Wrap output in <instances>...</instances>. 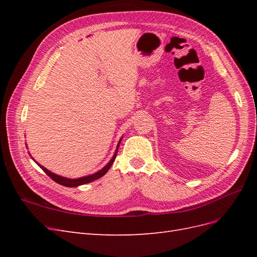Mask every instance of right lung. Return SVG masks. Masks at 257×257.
<instances>
[{"label": "right lung", "instance_id": "right-lung-1", "mask_svg": "<svg viewBox=\"0 0 257 257\" xmlns=\"http://www.w3.org/2000/svg\"><path fill=\"white\" fill-rule=\"evenodd\" d=\"M121 139H122V138H121ZM121 139H120V142H119V144H118V147H116V150H115V152H114V154H113V157L111 158V160H110L109 162H108V164H107L106 166H104L100 170H98L97 173L93 174V175H90V176H85V177L77 178V179H69V178L62 177V176H58V175H56V174H53V173L49 172L48 169H46L44 166L38 164L37 162H36V164H37L38 166H40V167L44 170V172L52 179L53 181H56L57 183H59V184H61V185L67 186V188H75V186H79V185H82V184H85V183H90V182H92V181L96 180V179H98V178H100V177H103V176L108 172V170H109V168L111 167L112 163H113V161H114V159H115V157H116V153H118V148H119V145H120V143H121ZM32 159H33V158H32ZM33 160H34V159H33ZM34 161H35V160H34Z\"/></svg>", "mask_w": 257, "mask_h": 257}]
</instances>
